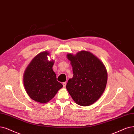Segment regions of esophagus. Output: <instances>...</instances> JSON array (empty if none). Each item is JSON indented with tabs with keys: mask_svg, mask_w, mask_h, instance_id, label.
I'll list each match as a JSON object with an SVG mask.
<instances>
[{
	"mask_svg": "<svg viewBox=\"0 0 134 134\" xmlns=\"http://www.w3.org/2000/svg\"><path fill=\"white\" fill-rule=\"evenodd\" d=\"M66 86V82H63V88H65Z\"/></svg>",
	"mask_w": 134,
	"mask_h": 134,
	"instance_id": "34e87169",
	"label": "esophagus"
}]
</instances>
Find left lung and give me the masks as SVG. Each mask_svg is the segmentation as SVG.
Here are the masks:
<instances>
[{
	"label": "left lung",
	"mask_w": 134,
	"mask_h": 134,
	"mask_svg": "<svg viewBox=\"0 0 134 134\" xmlns=\"http://www.w3.org/2000/svg\"><path fill=\"white\" fill-rule=\"evenodd\" d=\"M67 57L73 73L66 85L69 94L78 105H92L105 91L108 80L105 67L99 59L86 51L75 55L68 53Z\"/></svg>",
	"instance_id": "left-lung-1"
}]
</instances>
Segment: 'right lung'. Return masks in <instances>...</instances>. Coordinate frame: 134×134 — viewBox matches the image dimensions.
<instances>
[{
    "label": "right lung",
    "instance_id": "right-lung-1",
    "mask_svg": "<svg viewBox=\"0 0 134 134\" xmlns=\"http://www.w3.org/2000/svg\"><path fill=\"white\" fill-rule=\"evenodd\" d=\"M49 54L47 51L37 54L26 67L23 77L28 96L32 100L43 104L51 100L63 87L57 81L52 70L54 61L47 59Z\"/></svg>",
    "mask_w": 134,
    "mask_h": 134
}]
</instances>
